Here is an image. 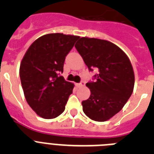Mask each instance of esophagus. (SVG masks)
Returning <instances> with one entry per match:
<instances>
[{
  "label": "esophagus",
  "mask_w": 154,
  "mask_h": 154,
  "mask_svg": "<svg viewBox=\"0 0 154 154\" xmlns=\"http://www.w3.org/2000/svg\"><path fill=\"white\" fill-rule=\"evenodd\" d=\"M76 85H77V86H78V87L84 86V85H85V82H84V81H81L79 82V83L76 84Z\"/></svg>",
  "instance_id": "esophagus-1"
}]
</instances>
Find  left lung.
I'll list each match as a JSON object with an SVG mask.
<instances>
[{
	"mask_svg": "<svg viewBox=\"0 0 154 154\" xmlns=\"http://www.w3.org/2000/svg\"><path fill=\"white\" fill-rule=\"evenodd\" d=\"M89 72L98 74L86 85L91 95L82 102V109L91 119L104 122L119 112L131 96L134 72L127 55L112 42L81 38L75 45Z\"/></svg>",
	"mask_w": 154,
	"mask_h": 154,
	"instance_id": "1",
	"label": "left lung"
}]
</instances>
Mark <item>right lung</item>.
<instances>
[{
  "label": "right lung",
  "mask_w": 154,
  "mask_h": 154,
  "mask_svg": "<svg viewBox=\"0 0 154 154\" xmlns=\"http://www.w3.org/2000/svg\"><path fill=\"white\" fill-rule=\"evenodd\" d=\"M79 36L48 34L32 43L21 65L20 78L24 96L31 108L44 119H54L64 112L74 85L65 81V57Z\"/></svg>",
  "instance_id": "obj_1"
}]
</instances>
